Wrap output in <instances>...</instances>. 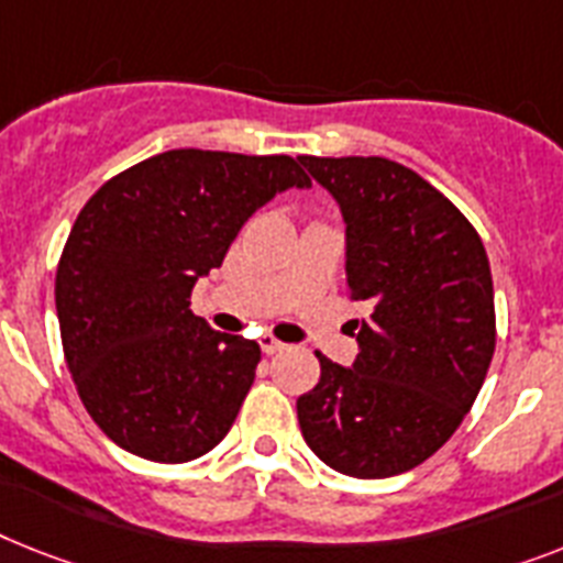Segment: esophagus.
Wrapping results in <instances>:
<instances>
[{"mask_svg": "<svg viewBox=\"0 0 563 563\" xmlns=\"http://www.w3.org/2000/svg\"><path fill=\"white\" fill-rule=\"evenodd\" d=\"M258 345H262V351L267 356L271 354H278V351H285V342H278L276 336H271V333H264L262 339H258Z\"/></svg>", "mask_w": 563, "mask_h": 563, "instance_id": "esophagus-1", "label": "esophagus"}]
</instances>
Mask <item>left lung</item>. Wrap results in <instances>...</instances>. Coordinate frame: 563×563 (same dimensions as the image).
Returning a JSON list of instances; mask_svg holds the SVG:
<instances>
[{"mask_svg":"<svg viewBox=\"0 0 563 563\" xmlns=\"http://www.w3.org/2000/svg\"><path fill=\"white\" fill-rule=\"evenodd\" d=\"M301 164L347 224V296L360 354L296 399L305 443L342 475L374 481L420 466L452 438L495 354V290L468 218L415 169L388 157Z\"/></svg>","mask_w":563,"mask_h":563,"instance_id":"8db88e82","label":"left lung"}]
</instances>
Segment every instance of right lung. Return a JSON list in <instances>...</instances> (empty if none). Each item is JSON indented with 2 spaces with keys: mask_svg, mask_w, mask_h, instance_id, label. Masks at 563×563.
Returning <instances> with one entry per match:
<instances>
[{
  "mask_svg": "<svg viewBox=\"0 0 563 563\" xmlns=\"http://www.w3.org/2000/svg\"><path fill=\"white\" fill-rule=\"evenodd\" d=\"M310 187L290 155L172 148L106 180L57 264L68 371L109 440L155 463L216 449L239 417L262 347L189 310L255 209Z\"/></svg>",
  "mask_w": 563,
  "mask_h": 563,
  "instance_id": "obj_1",
  "label": "right lung"
}]
</instances>
